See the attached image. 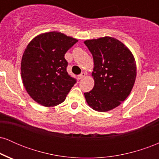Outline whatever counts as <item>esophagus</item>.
Wrapping results in <instances>:
<instances>
[{
  "label": "esophagus",
  "instance_id": "obj_1",
  "mask_svg": "<svg viewBox=\"0 0 159 159\" xmlns=\"http://www.w3.org/2000/svg\"><path fill=\"white\" fill-rule=\"evenodd\" d=\"M85 75H86V74L84 73V72H82V73H81V75H79L78 76V79H79V80L83 79V78L85 77Z\"/></svg>",
  "mask_w": 159,
  "mask_h": 159
}]
</instances>
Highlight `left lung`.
Instances as JSON below:
<instances>
[{
    "label": "left lung",
    "instance_id": "1",
    "mask_svg": "<svg viewBox=\"0 0 159 159\" xmlns=\"http://www.w3.org/2000/svg\"><path fill=\"white\" fill-rule=\"evenodd\" d=\"M93 58L94 87L85 93L91 108L106 112L125 101L131 93L137 75L134 55L120 40L111 36L85 40Z\"/></svg>",
    "mask_w": 159,
    "mask_h": 159
}]
</instances>
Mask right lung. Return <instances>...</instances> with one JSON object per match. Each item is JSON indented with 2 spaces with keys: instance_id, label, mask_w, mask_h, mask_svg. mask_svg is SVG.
Listing matches in <instances>:
<instances>
[{
  "instance_id": "right-lung-1",
  "label": "right lung",
  "mask_w": 159,
  "mask_h": 159,
  "mask_svg": "<svg viewBox=\"0 0 159 159\" xmlns=\"http://www.w3.org/2000/svg\"><path fill=\"white\" fill-rule=\"evenodd\" d=\"M78 39L58 31L43 33L27 45L21 62L24 87L34 101L54 107L66 99L75 84L66 72V52Z\"/></svg>"
}]
</instances>
